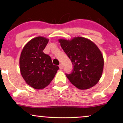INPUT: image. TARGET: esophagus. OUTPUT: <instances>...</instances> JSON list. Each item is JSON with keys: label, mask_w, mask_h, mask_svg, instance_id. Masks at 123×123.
Masks as SVG:
<instances>
[{"label": "esophagus", "mask_w": 123, "mask_h": 123, "mask_svg": "<svg viewBox=\"0 0 123 123\" xmlns=\"http://www.w3.org/2000/svg\"><path fill=\"white\" fill-rule=\"evenodd\" d=\"M59 67H60V69H63V66H62V65L61 64V63L59 65Z\"/></svg>", "instance_id": "1"}]
</instances>
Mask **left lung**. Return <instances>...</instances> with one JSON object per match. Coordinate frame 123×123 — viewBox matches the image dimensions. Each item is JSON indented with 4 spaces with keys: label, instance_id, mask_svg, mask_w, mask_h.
<instances>
[{
    "label": "left lung",
    "instance_id": "left-lung-1",
    "mask_svg": "<svg viewBox=\"0 0 123 123\" xmlns=\"http://www.w3.org/2000/svg\"><path fill=\"white\" fill-rule=\"evenodd\" d=\"M59 42L73 66L72 72L66 74L72 84L80 90L95 86L101 77L104 65L98 47L91 40L81 37L71 40L60 39Z\"/></svg>",
    "mask_w": 123,
    "mask_h": 123
}]
</instances>
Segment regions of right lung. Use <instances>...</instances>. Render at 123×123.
Segmentation results:
<instances>
[{
	"instance_id": "obj_1",
	"label": "right lung",
	"mask_w": 123,
	"mask_h": 123,
	"mask_svg": "<svg viewBox=\"0 0 123 123\" xmlns=\"http://www.w3.org/2000/svg\"><path fill=\"white\" fill-rule=\"evenodd\" d=\"M49 40L36 37L24 47L19 58L21 75L26 83L33 88L40 90L49 85L59 69L49 55L43 53Z\"/></svg>"
}]
</instances>
